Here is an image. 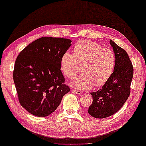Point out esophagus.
<instances>
[{"mask_svg":"<svg viewBox=\"0 0 146 146\" xmlns=\"http://www.w3.org/2000/svg\"><path fill=\"white\" fill-rule=\"evenodd\" d=\"M72 91H73L74 93H76V94H82V92H81V91H80V90H73Z\"/></svg>","mask_w":146,"mask_h":146,"instance_id":"esophagus-1","label":"esophagus"}]
</instances>
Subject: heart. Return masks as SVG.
Here are the masks:
<instances>
[{
  "label": "heart",
  "mask_w": 146,
  "mask_h": 146,
  "mask_svg": "<svg viewBox=\"0 0 146 146\" xmlns=\"http://www.w3.org/2000/svg\"><path fill=\"white\" fill-rule=\"evenodd\" d=\"M114 52L89 40H80L74 48V54L66 52L61 59V70L68 79L74 78L80 69L82 74L71 82L75 88L89 90L103 86L114 70Z\"/></svg>",
  "instance_id": "1"
}]
</instances>
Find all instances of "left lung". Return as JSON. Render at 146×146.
I'll use <instances>...</instances> for the list:
<instances>
[{
    "mask_svg": "<svg viewBox=\"0 0 146 146\" xmlns=\"http://www.w3.org/2000/svg\"><path fill=\"white\" fill-rule=\"evenodd\" d=\"M116 62L114 71L102 88L91 92L92 103L88 113L93 117H110L123 107L131 92L133 67L126 51L110 39Z\"/></svg>",
    "mask_w": 146,
    "mask_h": 146,
    "instance_id": "8db88e82",
    "label": "left lung"
}]
</instances>
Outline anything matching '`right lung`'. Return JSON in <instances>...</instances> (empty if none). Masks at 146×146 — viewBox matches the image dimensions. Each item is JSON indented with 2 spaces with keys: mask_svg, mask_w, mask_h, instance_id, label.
Instances as JSON below:
<instances>
[{
  "mask_svg": "<svg viewBox=\"0 0 146 146\" xmlns=\"http://www.w3.org/2000/svg\"><path fill=\"white\" fill-rule=\"evenodd\" d=\"M72 41L43 37L25 47L15 60L13 80L21 105L31 114L46 117L70 91L62 74L61 59Z\"/></svg>",
  "mask_w": 146,
  "mask_h": 146,
  "instance_id": "add662e5",
  "label": "right lung"
}]
</instances>
